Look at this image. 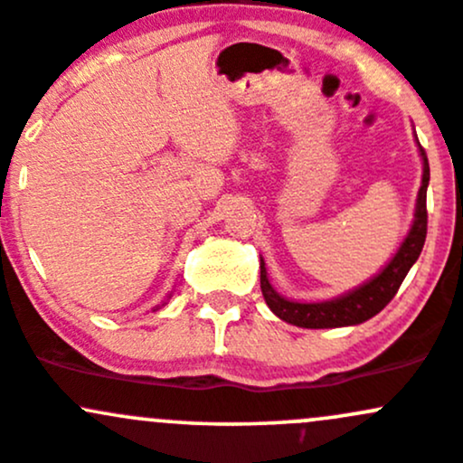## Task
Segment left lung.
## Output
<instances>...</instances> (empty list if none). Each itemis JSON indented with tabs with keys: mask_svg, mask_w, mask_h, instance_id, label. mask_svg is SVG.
<instances>
[{
	"mask_svg": "<svg viewBox=\"0 0 463 463\" xmlns=\"http://www.w3.org/2000/svg\"><path fill=\"white\" fill-rule=\"evenodd\" d=\"M421 159H424V177H421V188L417 194V208H415V222H412L411 232L399 246L391 264L379 272L374 279L368 284L359 286L353 293L337 297L330 301H319V304H299V301H290L281 297L270 286L269 277H266L264 260H261V295H264L266 304L272 313L279 319L288 321V324L299 326V328H339V326H354L362 321L374 317L379 310L388 306V301L397 295L399 286H402L403 277L408 275L411 266L415 264L420 257L421 248L426 241L428 231V211H426V188L430 182V168H428L426 150L420 146Z\"/></svg>",
	"mask_w": 463,
	"mask_h": 463,
	"instance_id": "left-lung-1",
	"label": "left lung"
}]
</instances>
